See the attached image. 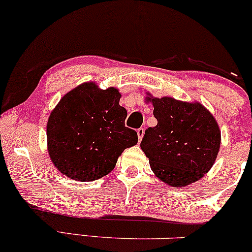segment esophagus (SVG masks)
<instances>
[{
	"instance_id": "1",
	"label": "esophagus",
	"mask_w": 252,
	"mask_h": 252,
	"mask_svg": "<svg viewBox=\"0 0 252 252\" xmlns=\"http://www.w3.org/2000/svg\"><path fill=\"white\" fill-rule=\"evenodd\" d=\"M136 133H138V138H139V141L142 140V138H144V134H145V128H142V127H140V128L136 131Z\"/></svg>"
}]
</instances>
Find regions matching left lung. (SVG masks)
I'll use <instances>...</instances> for the list:
<instances>
[{
    "instance_id": "obj_1",
    "label": "left lung",
    "mask_w": 252,
    "mask_h": 252,
    "mask_svg": "<svg viewBox=\"0 0 252 252\" xmlns=\"http://www.w3.org/2000/svg\"><path fill=\"white\" fill-rule=\"evenodd\" d=\"M146 94L158 125L146 129L140 147L155 176L176 188L198 181L215 163L221 146L216 119L198 101Z\"/></svg>"
}]
</instances>
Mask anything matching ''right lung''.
Instances as JSON below:
<instances>
[{
  "instance_id": "add662e5",
  "label": "right lung",
  "mask_w": 252,
  "mask_h": 252,
  "mask_svg": "<svg viewBox=\"0 0 252 252\" xmlns=\"http://www.w3.org/2000/svg\"><path fill=\"white\" fill-rule=\"evenodd\" d=\"M117 88L99 89L86 82L64 94L49 116V157L63 175L94 181L116 167L126 148L138 144L135 131L125 127L127 111Z\"/></svg>"
}]
</instances>
